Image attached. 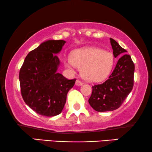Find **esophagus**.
<instances>
[{"label": "esophagus", "mask_w": 152, "mask_h": 152, "mask_svg": "<svg viewBox=\"0 0 152 152\" xmlns=\"http://www.w3.org/2000/svg\"><path fill=\"white\" fill-rule=\"evenodd\" d=\"M75 84L77 85V86H82V85L83 84V83L80 80H77L75 82Z\"/></svg>", "instance_id": "obj_1"}]
</instances>
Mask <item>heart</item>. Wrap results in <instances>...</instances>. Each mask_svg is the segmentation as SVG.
Returning <instances> with one entry per match:
<instances>
[{"label": "heart", "mask_w": 152, "mask_h": 152, "mask_svg": "<svg viewBox=\"0 0 152 152\" xmlns=\"http://www.w3.org/2000/svg\"><path fill=\"white\" fill-rule=\"evenodd\" d=\"M113 54L98 48L90 47L78 50L72 58L66 59V67L70 70L80 68L81 75L88 82L102 81L109 75L113 66Z\"/></svg>", "instance_id": "1"}]
</instances>
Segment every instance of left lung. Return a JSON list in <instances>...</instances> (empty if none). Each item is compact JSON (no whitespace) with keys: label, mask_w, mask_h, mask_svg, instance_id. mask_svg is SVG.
<instances>
[{"label":"left lung","mask_w":152,"mask_h":152,"mask_svg":"<svg viewBox=\"0 0 152 152\" xmlns=\"http://www.w3.org/2000/svg\"><path fill=\"white\" fill-rule=\"evenodd\" d=\"M113 53L118 59L109 79L100 84L92 86L93 91L88 102L96 111H111L119 108L134 86L135 66L126 50L114 39L110 38ZM124 55H123V54Z\"/></svg>","instance_id":"obj_1"}]
</instances>
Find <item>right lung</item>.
Here are the masks:
<instances>
[{
  "instance_id": "right-lung-1",
  "label": "right lung",
  "mask_w": 152,
  "mask_h": 152,
  "mask_svg": "<svg viewBox=\"0 0 152 152\" xmlns=\"http://www.w3.org/2000/svg\"><path fill=\"white\" fill-rule=\"evenodd\" d=\"M64 40H48L26 56L20 69L23 99L39 115L52 117L61 113L67 93L76 79L68 80L57 72L60 64L55 54L61 50Z\"/></svg>"
}]
</instances>
